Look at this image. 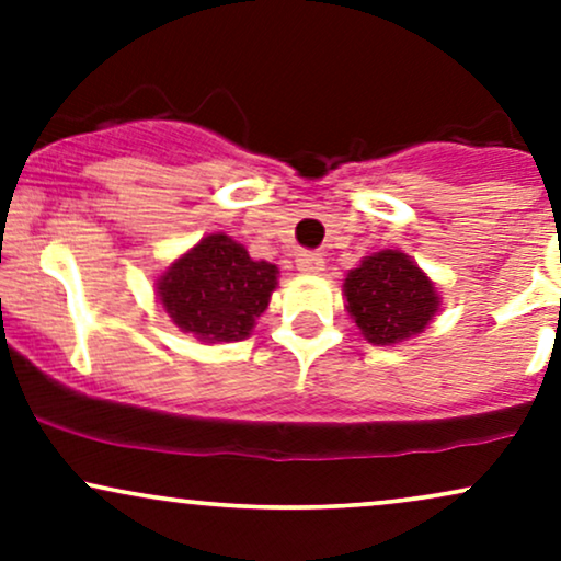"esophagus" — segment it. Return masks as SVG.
Returning <instances> with one entry per match:
<instances>
[{
    "label": "esophagus",
    "instance_id": "esophagus-1",
    "mask_svg": "<svg viewBox=\"0 0 561 561\" xmlns=\"http://www.w3.org/2000/svg\"><path fill=\"white\" fill-rule=\"evenodd\" d=\"M295 266H298V272H302V274H319V272H324V259H321V253L300 250L298 259H295Z\"/></svg>",
    "mask_w": 561,
    "mask_h": 561
}]
</instances>
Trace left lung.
I'll return each instance as SVG.
<instances>
[{
	"label": "left lung",
	"mask_w": 561,
	"mask_h": 561,
	"mask_svg": "<svg viewBox=\"0 0 561 561\" xmlns=\"http://www.w3.org/2000/svg\"><path fill=\"white\" fill-rule=\"evenodd\" d=\"M343 295L351 319L375 345H396L424 332L440 308L433 279L401 250L366 255L347 272Z\"/></svg>",
	"instance_id": "1"
}]
</instances>
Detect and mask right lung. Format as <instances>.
<instances>
[{"mask_svg": "<svg viewBox=\"0 0 561 561\" xmlns=\"http://www.w3.org/2000/svg\"><path fill=\"white\" fill-rule=\"evenodd\" d=\"M274 263L253 261L231 237H203L158 279L173 324L203 343H237L253 332L276 289Z\"/></svg>", "mask_w": 561, "mask_h": 561, "instance_id": "1", "label": "right lung"}]
</instances>
